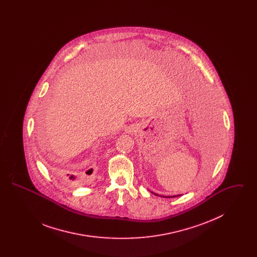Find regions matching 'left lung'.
Masks as SVG:
<instances>
[{
	"label": "left lung",
	"instance_id": "obj_1",
	"mask_svg": "<svg viewBox=\"0 0 257 257\" xmlns=\"http://www.w3.org/2000/svg\"><path fill=\"white\" fill-rule=\"evenodd\" d=\"M217 129L219 130V128H218V126H217V124H216V130H217ZM215 132H219V131H215ZM214 136H215V135H214ZM216 136H217V133H216ZM157 196H158V195H157ZM166 197H167V196H166ZM169 197H171V196H169Z\"/></svg>",
	"mask_w": 257,
	"mask_h": 257
}]
</instances>
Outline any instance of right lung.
Masks as SVG:
<instances>
[{
    "label": "right lung",
    "mask_w": 257,
    "mask_h": 257,
    "mask_svg": "<svg viewBox=\"0 0 257 257\" xmlns=\"http://www.w3.org/2000/svg\"><path fill=\"white\" fill-rule=\"evenodd\" d=\"M86 173L87 175H90V174L92 173V169L88 170V171H86ZM67 175L69 176V179H70V180H75V179H76V177H75L74 175H69V174H67Z\"/></svg>",
    "instance_id": "add662e5"
}]
</instances>
